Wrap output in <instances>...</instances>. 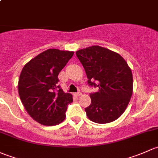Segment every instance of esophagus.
I'll list each match as a JSON object with an SVG mask.
<instances>
[{
    "mask_svg": "<svg viewBox=\"0 0 158 158\" xmlns=\"http://www.w3.org/2000/svg\"><path fill=\"white\" fill-rule=\"evenodd\" d=\"M74 95H75L76 97H80V96L82 95V94H81V92H77L76 93V94H74Z\"/></svg>",
    "mask_w": 158,
    "mask_h": 158,
    "instance_id": "esophagus-1",
    "label": "esophagus"
}]
</instances>
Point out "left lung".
Listing matches in <instances>:
<instances>
[{"mask_svg": "<svg viewBox=\"0 0 158 158\" xmlns=\"http://www.w3.org/2000/svg\"><path fill=\"white\" fill-rule=\"evenodd\" d=\"M91 87V104L85 108L87 117L99 124L111 123L125 112L133 91V77L126 60L108 48L93 45L76 52Z\"/></svg>", "mask_w": 158, "mask_h": 158, "instance_id": "left-lung-1", "label": "left lung"}]
</instances>
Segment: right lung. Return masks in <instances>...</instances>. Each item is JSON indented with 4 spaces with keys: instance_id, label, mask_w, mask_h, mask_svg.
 Wrapping results in <instances>:
<instances>
[{
    "instance_id": "1",
    "label": "right lung",
    "mask_w": 158,
    "mask_h": 158,
    "mask_svg": "<svg viewBox=\"0 0 158 158\" xmlns=\"http://www.w3.org/2000/svg\"><path fill=\"white\" fill-rule=\"evenodd\" d=\"M74 52L50 48L24 65L18 82L21 102L29 115L44 126H55L65 118L71 94L58 85V75L72 58Z\"/></svg>"
}]
</instances>
